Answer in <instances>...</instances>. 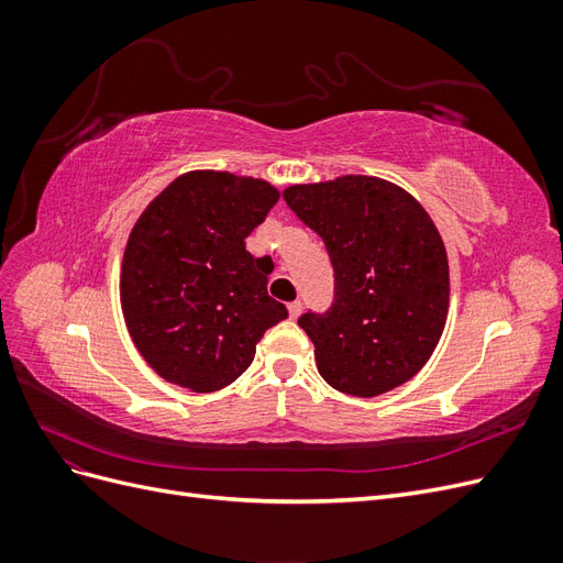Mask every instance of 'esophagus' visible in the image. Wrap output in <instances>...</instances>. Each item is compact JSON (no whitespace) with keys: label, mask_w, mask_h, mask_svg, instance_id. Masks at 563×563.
I'll list each match as a JSON object with an SVG mask.
<instances>
[{"label":"esophagus","mask_w":563,"mask_h":563,"mask_svg":"<svg viewBox=\"0 0 563 563\" xmlns=\"http://www.w3.org/2000/svg\"><path fill=\"white\" fill-rule=\"evenodd\" d=\"M288 314H291V319H298L302 314V302L300 300L288 302Z\"/></svg>","instance_id":"obj_1"}]
</instances>
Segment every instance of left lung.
<instances>
[{
  "label": "left lung",
  "instance_id": "obj_1",
  "mask_svg": "<svg viewBox=\"0 0 563 563\" xmlns=\"http://www.w3.org/2000/svg\"><path fill=\"white\" fill-rule=\"evenodd\" d=\"M288 207L327 244L335 300L302 314L319 376L352 397H378L428 364L449 317V258L430 213L376 176L291 185Z\"/></svg>",
  "mask_w": 563,
  "mask_h": 563
}]
</instances>
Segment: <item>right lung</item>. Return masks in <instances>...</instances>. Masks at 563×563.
<instances>
[{
	"label": "right lung",
	"instance_id": "1",
	"mask_svg": "<svg viewBox=\"0 0 563 563\" xmlns=\"http://www.w3.org/2000/svg\"><path fill=\"white\" fill-rule=\"evenodd\" d=\"M277 201L263 178L203 168L166 185L135 220L119 300L135 350L166 383L201 395L228 387L288 317L267 296L265 258L244 242Z\"/></svg>",
	"mask_w": 563,
	"mask_h": 563
}]
</instances>
